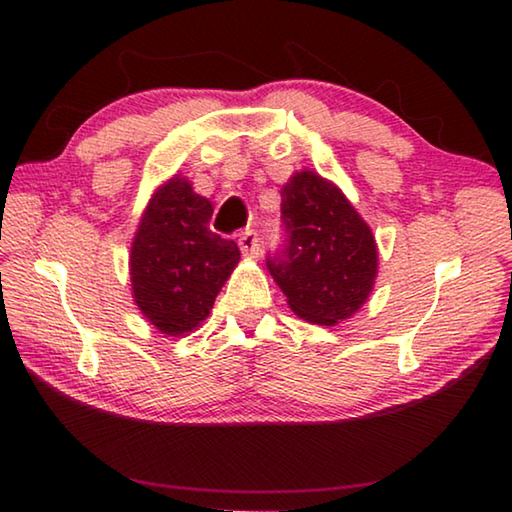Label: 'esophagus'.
I'll return each instance as SVG.
<instances>
[{"instance_id":"34e87169","label":"esophagus","mask_w":512,"mask_h":512,"mask_svg":"<svg viewBox=\"0 0 512 512\" xmlns=\"http://www.w3.org/2000/svg\"><path fill=\"white\" fill-rule=\"evenodd\" d=\"M239 248L246 257H259L262 253V244H259V237L255 230H246L239 235Z\"/></svg>"}]
</instances>
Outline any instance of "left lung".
I'll list each match as a JSON object with an SVG mask.
<instances>
[{"label": "left lung", "instance_id": "8db88e82", "mask_svg": "<svg viewBox=\"0 0 512 512\" xmlns=\"http://www.w3.org/2000/svg\"><path fill=\"white\" fill-rule=\"evenodd\" d=\"M284 244L266 259L296 316L336 325L357 314L377 277L368 223L334 183L300 171L282 187Z\"/></svg>", "mask_w": 512, "mask_h": 512}]
</instances>
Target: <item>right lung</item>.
Wrapping results in <instances>:
<instances>
[{
  "label": "right lung",
  "mask_w": 512,
  "mask_h": 512,
  "mask_svg": "<svg viewBox=\"0 0 512 512\" xmlns=\"http://www.w3.org/2000/svg\"><path fill=\"white\" fill-rule=\"evenodd\" d=\"M212 203L173 176L151 196L131 246L133 298L162 334L183 336L210 316L239 248L210 230Z\"/></svg>",
  "instance_id": "obj_1"
}]
</instances>
